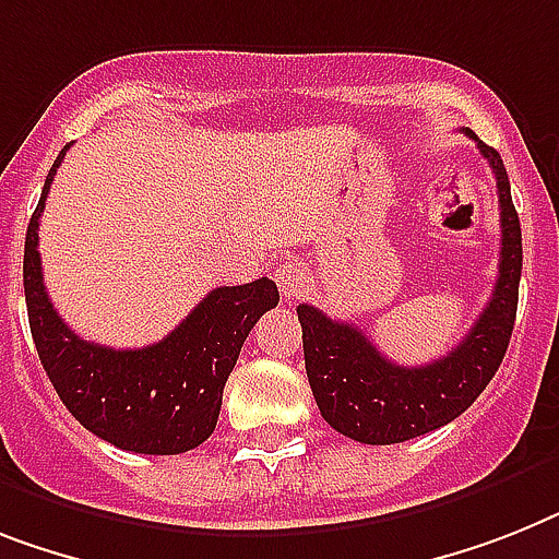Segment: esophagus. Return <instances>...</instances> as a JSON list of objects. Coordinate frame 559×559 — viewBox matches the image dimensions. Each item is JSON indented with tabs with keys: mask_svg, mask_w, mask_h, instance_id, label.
Returning a JSON list of instances; mask_svg holds the SVG:
<instances>
[{
	"mask_svg": "<svg viewBox=\"0 0 559 559\" xmlns=\"http://www.w3.org/2000/svg\"><path fill=\"white\" fill-rule=\"evenodd\" d=\"M274 280H276V285H280V290H283L285 302L297 299L308 285L306 269H302V262L294 260V257H285V260L276 262Z\"/></svg>",
	"mask_w": 559,
	"mask_h": 559,
	"instance_id": "1",
	"label": "esophagus"
}]
</instances>
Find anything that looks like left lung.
Here are the masks:
<instances>
[{
	"mask_svg": "<svg viewBox=\"0 0 559 559\" xmlns=\"http://www.w3.org/2000/svg\"><path fill=\"white\" fill-rule=\"evenodd\" d=\"M495 170L500 197V274L479 320L442 359L396 366L377 352L352 322L331 320L320 308H297L313 400L334 431L368 445L414 440L456 419L483 394L509 348L523 274V234L511 202L506 165L495 147L463 128Z\"/></svg>",
	"mask_w": 559,
	"mask_h": 559,
	"instance_id": "left-lung-1",
	"label": "left lung"
}]
</instances>
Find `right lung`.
<instances>
[{"label": "right lung", "mask_w": 559, "mask_h": 559, "mask_svg": "<svg viewBox=\"0 0 559 559\" xmlns=\"http://www.w3.org/2000/svg\"><path fill=\"white\" fill-rule=\"evenodd\" d=\"M64 145L48 170L25 234V302L31 334L64 408L87 431L122 451L182 454L214 435L223 389L246 336L280 290L269 276L214 288L165 336L145 348H105L73 334L48 299L39 260V216Z\"/></svg>", "instance_id": "1"}]
</instances>
